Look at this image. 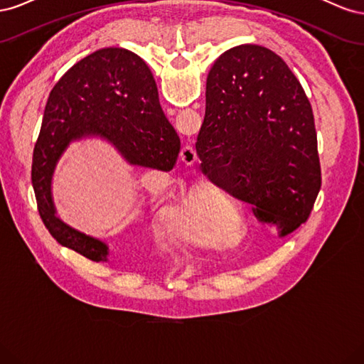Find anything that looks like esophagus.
Returning a JSON list of instances; mask_svg holds the SVG:
<instances>
[{"instance_id": "esophagus-1", "label": "esophagus", "mask_w": 364, "mask_h": 364, "mask_svg": "<svg viewBox=\"0 0 364 364\" xmlns=\"http://www.w3.org/2000/svg\"><path fill=\"white\" fill-rule=\"evenodd\" d=\"M181 161H183L186 165H193L197 159V151L194 149V146L191 144H185L179 153Z\"/></svg>"}]
</instances>
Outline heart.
<instances>
[{
    "mask_svg": "<svg viewBox=\"0 0 364 364\" xmlns=\"http://www.w3.org/2000/svg\"><path fill=\"white\" fill-rule=\"evenodd\" d=\"M173 229L182 240L196 245H205L203 211L194 194L185 196L173 215Z\"/></svg>",
    "mask_w": 364,
    "mask_h": 364,
    "instance_id": "b5f03b06",
    "label": "heart"
}]
</instances>
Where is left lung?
<instances>
[{"mask_svg": "<svg viewBox=\"0 0 364 364\" xmlns=\"http://www.w3.org/2000/svg\"><path fill=\"white\" fill-rule=\"evenodd\" d=\"M196 151L279 237L310 217L322 185L313 109L272 50L245 43L214 62Z\"/></svg>", "mask_w": 364, "mask_h": 364, "instance_id": "obj_1", "label": "left lung"}]
</instances>
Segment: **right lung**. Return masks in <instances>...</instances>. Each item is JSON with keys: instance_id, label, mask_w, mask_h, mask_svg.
<instances>
[{"instance_id": "obj_1", "label": "right lung", "mask_w": 364, "mask_h": 364, "mask_svg": "<svg viewBox=\"0 0 364 364\" xmlns=\"http://www.w3.org/2000/svg\"><path fill=\"white\" fill-rule=\"evenodd\" d=\"M86 136L107 139L134 165L170 171L181 139L165 118L151 71L124 48H102L77 62L54 85L33 150L31 185L38 211L59 245L95 262H106L109 247L56 217L51 179L70 142Z\"/></svg>"}]
</instances>
